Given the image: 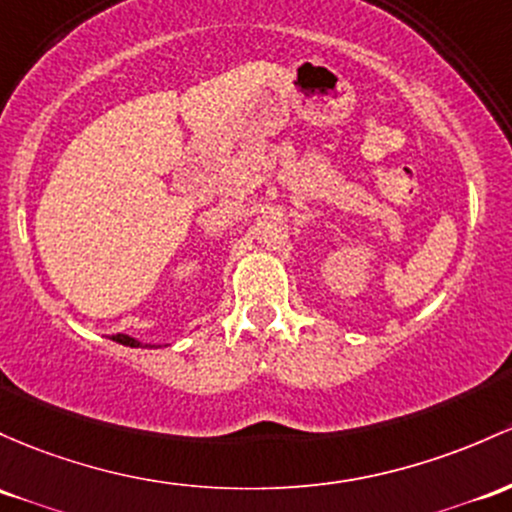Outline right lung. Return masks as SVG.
<instances>
[{"label":"right lung","mask_w":512,"mask_h":512,"mask_svg":"<svg viewBox=\"0 0 512 512\" xmlns=\"http://www.w3.org/2000/svg\"><path fill=\"white\" fill-rule=\"evenodd\" d=\"M114 340L116 342H121V345H128V347H140V342L138 340H133V338H128V335H114Z\"/></svg>","instance_id":"1"}]
</instances>
